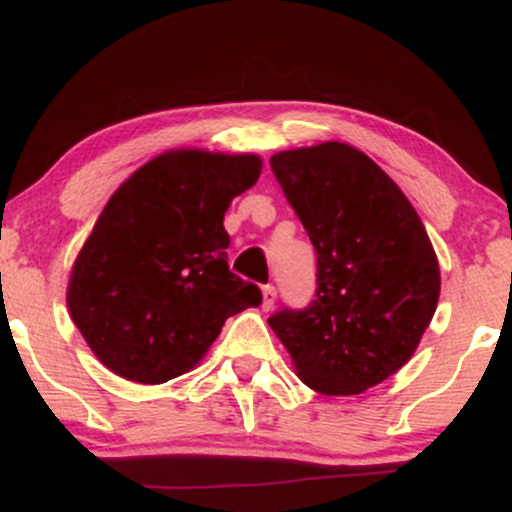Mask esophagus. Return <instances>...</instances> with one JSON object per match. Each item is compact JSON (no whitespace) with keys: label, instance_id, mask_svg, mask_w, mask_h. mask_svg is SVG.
Masks as SVG:
<instances>
[{"label":"esophagus","instance_id":"1","mask_svg":"<svg viewBox=\"0 0 512 512\" xmlns=\"http://www.w3.org/2000/svg\"><path fill=\"white\" fill-rule=\"evenodd\" d=\"M262 308L264 310H272L274 308V301H276V289H274V286L272 284H267V286H264V289H262Z\"/></svg>","mask_w":512,"mask_h":512}]
</instances>
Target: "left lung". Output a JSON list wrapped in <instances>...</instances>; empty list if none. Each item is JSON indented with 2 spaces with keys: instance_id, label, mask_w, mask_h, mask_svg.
Masks as SVG:
<instances>
[{
  "instance_id": "8db88e82",
  "label": "left lung",
  "mask_w": 512,
  "mask_h": 512,
  "mask_svg": "<svg viewBox=\"0 0 512 512\" xmlns=\"http://www.w3.org/2000/svg\"><path fill=\"white\" fill-rule=\"evenodd\" d=\"M269 166L317 252V289L308 308L267 322L305 385L358 395L419 346L440 296L438 257L404 192L354 146L281 151Z\"/></svg>"
}]
</instances>
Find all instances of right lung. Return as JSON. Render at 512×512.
Wrapping results in <instances>:
<instances>
[{
  "mask_svg": "<svg viewBox=\"0 0 512 512\" xmlns=\"http://www.w3.org/2000/svg\"><path fill=\"white\" fill-rule=\"evenodd\" d=\"M257 156L182 149L144 163L105 204L69 276L74 325L103 366L158 385L195 368L223 322L262 303L228 269L223 214Z\"/></svg>",
  "mask_w": 512,
  "mask_h": 512,
  "instance_id": "obj_1",
  "label": "right lung"
}]
</instances>
